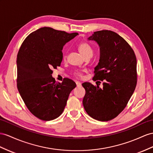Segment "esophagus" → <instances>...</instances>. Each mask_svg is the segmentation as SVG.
Instances as JSON below:
<instances>
[{
  "label": "esophagus",
  "instance_id": "1",
  "mask_svg": "<svg viewBox=\"0 0 153 153\" xmlns=\"http://www.w3.org/2000/svg\"><path fill=\"white\" fill-rule=\"evenodd\" d=\"M76 85H77V87H81V83L79 81H77L76 82Z\"/></svg>",
  "mask_w": 153,
  "mask_h": 153
}]
</instances>
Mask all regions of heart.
I'll use <instances>...</instances> for the list:
<instances>
[{
  "label": "heart",
  "mask_w": 153,
  "mask_h": 153,
  "mask_svg": "<svg viewBox=\"0 0 153 153\" xmlns=\"http://www.w3.org/2000/svg\"><path fill=\"white\" fill-rule=\"evenodd\" d=\"M77 49L79 50L80 53L84 57V58L88 56H92L93 51L92 47L88 43L86 42H81L77 45ZM66 56H65V58ZM75 75L77 76H81V74L79 72H76Z\"/></svg>",
  "instance_id": "1"
}]
</instances>
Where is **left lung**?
Listing matches in <instances>:
<instances>
[{"label":"left lung","instance_id":"8db88e82","mask_svg":"<svg viewBox=\"0 0 153 153\" xmlns=\"http://www.w3.org/2000/svg\"><path fill=\"white\" fill-rule=\"evenodd\" d=\"M100 46V57L94 68V81H103L100 87L85 82L83 100L85 110L92 118L101 121L114 119L123 111L137 83L136 57L131 46L111 30L94 32L88 38Z\"/></svg>","mask_w":153,"mask_h":153}]
</instances>
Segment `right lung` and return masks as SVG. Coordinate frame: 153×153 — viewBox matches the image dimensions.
Here are the masks:
<instances>
[{
    "label": "right lung",
    "instance_id": "right-lung-1",
    "mask_svg": "<svg viewBox=\"0 0 153 153\" xmlns=\"http://www.w3.org/2000/svg\"><path fill=\"white\" fill-rule=\"evenodd\" d=\"M77 35L43 27L28 36L19 49L17 88L27 108L39 119L50 121L59 116L76 87L68 78L56 82L52 69L61 65L63 46Z\"/></svg>",
    "mask_w": 153,
    "mask_h": 153
}]
</instances>
